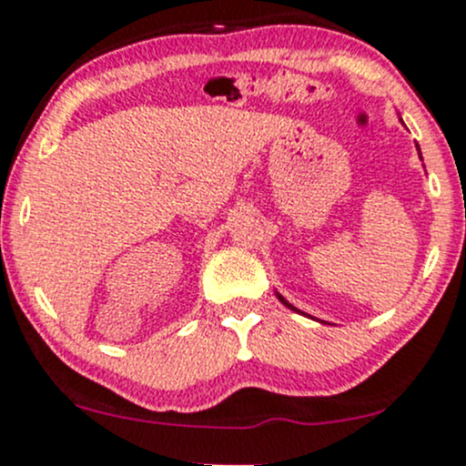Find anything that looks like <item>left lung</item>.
<instances>
[{
  "instance_id": "left-lung-1",
  "label": "left lung",
  "mask_w": 466,
  "mask_h": 466,
  "mask_svg": "<svg viewBox=\"0 0 466 466\" xmlns=\"http://www.w3.org/2000/svg\"><path fill=\"white\" fill-rule=\"evenodd\" d=\"M416 147H418V146H416ZM418 155H420V147H418ZM420 158H422V157H420ZM276 296H279V300H280V303H283V305H285V308L294 309V311H296V314H305V311L296 309V308H294V305H291V303H289V300H285V299H283V296H280V294H279V291H276ZM305 316H308V314H305Z\"/></svg>"
}]
</instances>
